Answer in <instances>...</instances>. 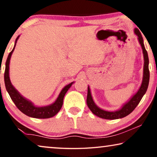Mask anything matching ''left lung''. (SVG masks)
<instances>
[{"label": "left lung", "instance_id": "8db88e82", "mask_svg": "<svg viewBox=\"0 0 157 157\" xmlns=\"http://www.w3.org/2000/svg\"><path fill=\"white\" fill-rule=\"evenodd\" d=\"M134 33L136 34L138 38V40L140 44L144 56V69H143V78L142 82L139 87V89L134 96L130 98V99L127 102L125 103L119 110L114 111H109L101 109L95 104L91 96V89L88 86V94L86 103L90 110L91 112L97 117L102 118L104 119H121L128 116L129 113L134 110V109L139 104L141 98L144 95L148 89L149 82V57H148L147 51L146 50L144 44V40L142 36L139 31L138 29H134Z\"/></svg>", "mask_w": 157, "mask_h": 157}]
</instances>
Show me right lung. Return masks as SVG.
<instances>
[{"label": "right lung", "mask_w": 157, "mask_h": 157, "mask_svg": "<svg viewBox=\"0 0 157 157\" xmlns=\"http://www.w3.org/2000/svg\"><path fill=\"white\" fill-rule=\"evenodd\" d=\"M19 37H20V36H18L16 39L13 48L11 52L8 54V56L6 62V69L5 74H4V81H5L6 89L7 90L8 94L10 95V98H11L15 105L17 106V108L21 112L28 116V117L36 118V119H48V118L54 117L56 114H57L58 112L60 111V109H61L62 105H63L64 96H65L66 92L68 91V90L70 89L71 86L74 82H71L69 84L64 86L63 89L60 92L56 100L53 104L48 105V106H35L33 102H31V101L23 97L17 91L16 88L13 86L11 82H10L9 76V65L10 57H11L12 53H13L15 47H16V43L18 41Z\"/></svg>", "instance_id": "add662e5"}]
</instances>
